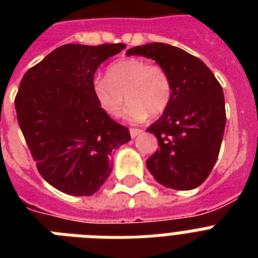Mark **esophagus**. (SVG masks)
Segmentation results:
<instances>
[{"mask_svg":"<svg viewBox=\"0 0 258 258\" xmlns=\"http://www.w3.org/2000/svg\"><path fill=\"white\" fill-rule=\"evenodd\" d=\"M142 133H143V130H141V128H130V134H131V137L133 138L138 137V135Z\"/></svg>","mask_w":258,"mask_h":258,"instance_id":"obj_1","label":"esophagus"}]
</instances>
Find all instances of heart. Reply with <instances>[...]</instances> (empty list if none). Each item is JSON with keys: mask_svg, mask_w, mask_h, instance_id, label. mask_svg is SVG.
<instances>
[{"mask_svg": "<svg viewBox=\"0 0 258 258\" xmlns=\"http://www.w3.org/2000/svg\"><path fill=\"white\" fill-rule=\"evenodd\" d=\"M92 92L99 107L113 117L120 115L125 95V117L141 121L149 113L157 116L169 107L172 86L169 72L162 66L127 57L111 62L107 78L93 79Z\"/></svg>", "mask_w": 258, "mask_h": 258, "instance_id": "heart-1", "label": "heart"}]
</instances>
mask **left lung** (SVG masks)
<instances>
[{"instance_id":"8db88e82","label":"left lung","mask_w":258,"mask_h":258,"mask_svg":"<svg viewBox=\"0 0 258 258\" xmlns=\"http://www.w3.org/2000/svg\"><path fill=\"white\" fill-rule=\"evenodd\" d=\"M127 54L153 58L171 79L169 107L147 128L159 146L146 161L147 169L166 187H198L220 154L226 123L222 87L200 58L176 46L153 42L131 48Z\"/></svg>"}]
</instances>
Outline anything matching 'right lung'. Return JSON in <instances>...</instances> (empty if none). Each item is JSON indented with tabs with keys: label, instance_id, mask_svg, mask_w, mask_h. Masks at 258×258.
Segmentation results:
<instances>
[{
	"label": "right lung",
	"instance_id": "obj_1",
	"mask_svg": "<svg viewBox=\"0 0 258 258\" xmlns=\"http://www.w3.org/2000/svg\"><path fill=\"white\" fill-rule=\"evenodd\" d=\"M125 44H67L24 75L17 120L41 176L70 196H92L112 170V151L131 139L92 92L101 62Z\"/></svg>",
	"mask_w": 258,
	"mask_h": 258
}]
</instances>
